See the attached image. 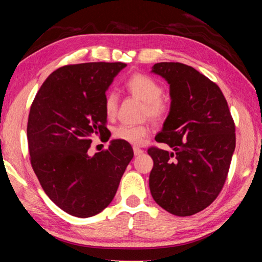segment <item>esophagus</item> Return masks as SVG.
Segmentation results:
<instances>
[{"label":"esophagus","instance_id":"1","mask_svg":"<svg viewBox=\"0 0 262 262\" xmlns=\"http://www.w3.org/2000/svg\"><path fill=\"white\" fill-rule=\"evenodd\" d=\"M133 150H134V155H135V156H140V155H142V154L144 152L143 150L140 149V148H137V147H134V148H133Z\"/></svg>","mask_w":262,"mask_h":262}]
</instances>
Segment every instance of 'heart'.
<instances>
[{
  "label": "heart",
  "instance_id": "b5f03b06",
  "mask_svg": "<svg viewBox=\"0 0 262 262\" xmlns=\"http://www.w3.org/2000/svg\"><path fill=\"white\" fill-rule=\"evenodd\" d=\"M127 90L133 96L145 103V114L155 121H162L170 112V104L164 99L163 86L157 79L145 74H134L128 78L126 83ZM119 96L115 91H110L105 96L104 110L108 118H113L118 110ZM149 134L147 125H122L114 129V136L130 144H140L144 137Z\"/></svg>",
  "mask_w": 262,
  "mask_h": 262
}]
</instances>
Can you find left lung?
<instances>
[{"label": "left lung", "instance_id": "left-lung-1", "mask_svg": "<svg viewBox=\"0 0 262 262\" xmlns=\"http://www.w3.org/2000/svg\"><path fill=\"white\" fill-rule=\"evenodd\" d=\"M151 73L170 85V112L155 140L171 151L150 148V192L158 206L190 216L215 200L227 180L236 148L234 123L221 89L196 69L159 62Z\"/></svg>", "mask_w": 262, "mask_h": 262}]
</instances>
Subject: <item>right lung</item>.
Returning a JSON list of instances; mask_svg holds the SVG:
<instances>
[{
	"label": "right lung",
	"mask_w": 262,
	"mask_h": 262,
	"mask_svg": "<svg viewBox=\"0 0 262 262\" xmlns=\"http://www.w3.org/2000/svg\"><path fill=\"white\" fill-rule=\"evenodd\" d=\"M126 66H64L47 77L31 106V165L47 196L72 216L85 219L103 211L134 156L130 144L121 140L111 141L105 151L88 154L92 139L108 133L106 91Z\"/></svg>",
	"instance_id": "add662e5"
}]
</instances>
